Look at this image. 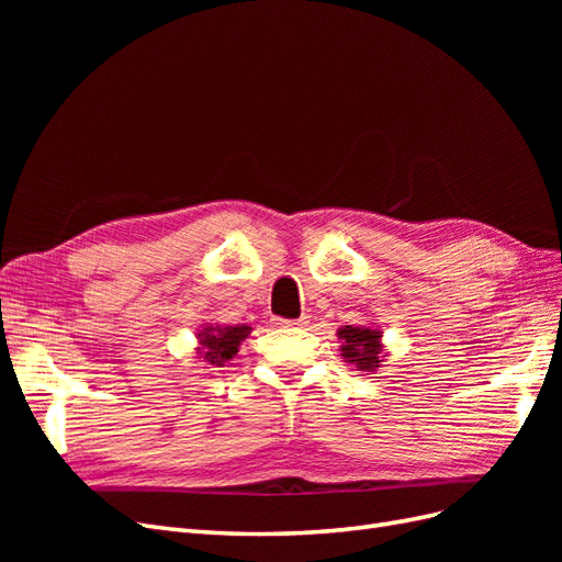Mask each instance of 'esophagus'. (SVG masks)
Segmentation results:
<instances>
[{
  "label": "esophagus",
  "mask_w": 562,
  "mask_h": 562,
  "mask_svg": "<svg viewBox=\"0 0 562 562\" xmlns=\"http://www.w3.org/2000/svg\"><path fill=\"white\" fill-rule=\"evenodd\" d=\"M274 326H277V328H302V326H307V316H300V318H295V321L274 318Z\"/></svg>",
  "instance_id": "34e87169"
}]
</instances>
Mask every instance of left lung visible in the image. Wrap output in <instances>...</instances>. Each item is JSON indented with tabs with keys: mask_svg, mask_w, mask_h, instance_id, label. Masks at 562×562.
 <instances>
[{
	"mask_svg": "<svg viewBox=\"0 0 562 562\" xmlns=\"http://www.w3.org/2000/svg\"><path fill=\"white\" fill-rule=\"evenodd\" d=\"M337 337L342 339V359L356 370L375 372L384 361V345L382 333L370 326H342L337 330Z\"/></svg>",
	"mask_w": 562,
	"mask_h": 562,
	"instance_id": "left-lung-1",
	"label": "left lung"
}]
</instances>
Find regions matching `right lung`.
Masks as SVG:
<instances>
[{
    "mask_svg": "<svg viewBox=\"0 0 562 562\" xmlns=\"http://www.w3.org/2000/svg\"><path fill=\"white\" fill-rule=\"evenodd\" d=\"M250 330L252 328L244 326V323H239V326H211L209 323V326H203L196 333V339H199L196 353L209 366L220 368L234 359L244 339L250 335Z\"/></svg>",
    "mask_w": 562,
    "mask_h": 562,
    "instance_id": "1",
    "label": "right lung"
}]
</instances>
